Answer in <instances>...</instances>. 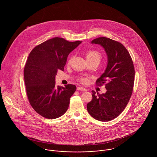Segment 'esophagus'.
Returning a JSON list of instances; mask_svg holds the SVG:
<instances>
[{
  "label": "esophagus",
  "mask_w": 157,
  "mask_h": 157,
  "mask_svg": "<svg viewBox=\"0 0 157 157\" xmlns=\"http://www.w3.org/2000/svg\"><path fill=\"white\" fill-rule=\"evenodd\" d=\"M77 89L78 90H81V91H87V90L85 89V88H83L82 86H78L77 88Z\"/></svg>",
  "instance_id": "esophagus-1"
}]
</instances>
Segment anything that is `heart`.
Returning <instances> with one entry per match:
<instances>
[{
    "label": "heart",
    "mask_w": 157,
    "mask_h": 157,
    "mask_svg": "<svg viewBox=\"0 0 157 157\" xmlns=\"http://www.w3.org/2000/svg\"><path fill=\"white\" fill-rule=\"evenodd\" d=\"M86 58L88 62L90 61H97L98 63L100 62L101 57H102V54L101 53L95 49H89L88 50L86 53H85ZM72 61V58L69 59L67 61V64H70ZM79 81L84 84H86L89 82V78L87 77H81L78 78Z\"/></svg>",
    "instance_id": "1"
}]
</instances>
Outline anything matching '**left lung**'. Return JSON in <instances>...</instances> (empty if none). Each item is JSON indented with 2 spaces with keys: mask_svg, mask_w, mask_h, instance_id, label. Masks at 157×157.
Returning a JSON list of instances; mask_svg holds the SVG:
<instances>
[{
  "mask_svg": "<svg viewBox=\"0 0 157 157\" xmlns=\"http://www.w3.org/2000/svg\"><path fill=\"white\" fill-rule=\"evenodd\" d=\"M92 44L102 46L107 54L106 69L96 81L97 86L105 84V94L92 90V100L87 104L90 116L101 121H109L117 117L127 106L134 89L135 69L127 49L121 43L101 37Z\"/></svg>",
  "mask_w": 157,
  "mask_h": 157,
  "instance_id": "1",
  "label": "left lung"
}]
</instances>
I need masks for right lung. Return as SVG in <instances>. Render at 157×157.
<instances>
[{
	"mask_svg": "<svg viewBox=\"0 0 157 157\" xmlns=\"http://www.w3.org/2000/svg\"><path fill=\"white\" fill-rule=\"evenodd\" d=\"M54 37L36 46L29 54L24 67V80L28 101L41 116L55 119L67 112L76 86H56L58 69L64 70L69 54L81 44Z\"/></svg>",
	"mask_w": 157,
	"mask_h": 157,
	"instance_id": "right-lung-1",
	"label": "right lung"
}]
</instances>
